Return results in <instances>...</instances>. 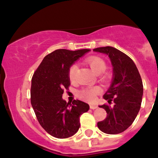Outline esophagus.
Instances as JSON below:
<instances>
[{"label": "esophagus", "instance_id": "1", "mask_svg": "<svg viewBox=\"0 0 158 158\" xmlns=\"http://www.w3.org/2000/svg\"><path fill=\"white\" fill-rule=\"evenodd\" d=\"M89 108H90L91 109H95L98 108V106L97 105H93V104H90L89 105Z\"/></svg>", "mask_w": 158, "mask_h": 158}]
</instances>
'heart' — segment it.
I'll return each instance as SVG.
<instances>
[{
	"mask_svg": "<svg viewBox=\"0 0 158 158\" xmlns=\"http://www.w3.org/2000/svg\"><path fill=\"white\" fill-rule=\"evenodd\" d=\"M86 62L90 66L94 72L96 73H102L100 75V79L103 82H109L110 80V77L108 73L103 72L106 70V63L102 58L98 57V56H90L86 59ZM77 70L78 65L76 63L71 65L69 69V78L70 81H72V82L76 79ZM100 92H101V88L98 86H94V87H85V88L81 89V90L78 92L77 95L78 97L83 101L93 103L95 101L97 95L100 93Z\"/></svg>",
	"mask_w": 158,
	"mask_h": 158,
	"instance_id": "1",
	"label": "heart"
}]
</instances>
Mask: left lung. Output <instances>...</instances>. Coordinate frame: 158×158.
Masks as SVG:
<instances>
[{
  "instance_id": "1",
  "label": "left lung",
  "mask_w": 158,
  "mask_h": 158,
  "mask_svg": "<svg viewBox=\"0 0 158 158\" xmlns=\"http://www.w3.org/2000/svg\"><path fill=\"white\" fill-rule=\"evenodd\" d=\"M106 54L113 66L111 85L103 98L113 106L103 104L107 117L98 123V127L107 134H118L132 125L140 110L143 96V83L136 65L131 57L112 47L94 49Z\"/></svg>"
}]
</instances>
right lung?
<instances>
[{
    "label": "right lung",
    "mask_w": 158,
    "mask_h": 158,
    "mask_svg": "<svg viewBox=\"0 0 158 158\" xmlns=\"http://www.w3.org/2000/svg\"><path fill=\"white\" fill-rule=\"evenodd\" d=\"M89 49H57L45 56L31 80V102L36 118L47 132L57 139L72 136L80 127L79 117L89 110L87 103L62 98L71 82L69 69Z\"/></svg>",
    "instance_id": "1"
}]
</instances>
